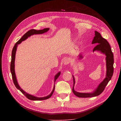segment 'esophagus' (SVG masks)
I'll return each mask as SVG.
<instances>
[{"label": "esophagus", "mask_w": 121, "mask_h": 121, "mask_svg": "<svg viewBox=\"0 0 121 121\" xmlns=\"http://www.w3.org/2000/svg\"><path fill=\"white\" fill-rule=\"evenodd\" d=\"M70 59L69 58H66L65 59V60H64V64L65 65H66L67 64H68L69 63H70Z\"/></svg>", "instance_id": "34e87169"}]
</instances>
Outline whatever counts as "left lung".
I'll use <instances>...</instances> for the list:
<instances>
[{
    "label": "left lung",
    "instance_id": "1",
    "mask_svg": "<svg viewBox=\"0 0 121 121\" xmlns=\"http://www.w3.org/2000/svg\"><path fill=\"white\" fill-rule=\"evenodd\" d=\"M96 43L97 45L94 48L93 52L95 51H99L101 53L105 54L106 56V74L105 78L98 85V87L95 91L91 93H81L75 91L74 86L75 80L74 76L73 78V87L72 91L73 93L77 97L79 98H89L93 97L100 94L104 91L105 87L109 81L111 80L113 73V55L112 51L111 46L108 41L104 38L102 37L100 34L95 31V36L92 42V44ZM79 58H83L81 55H79Z\"/></svg>",
    "mask_w": 121,
    "mask_h": 121
}]
</instances>
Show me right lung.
Segmentation results:
<instances>
[{
	"mask_svg": "<svg viewBox=\"0 0 121 121\" xmlns=\"http://www.w3.org/2000/svg\"><path fill=\"white\" fill-rule=\"evenodd\" d=\"M49 30V28H44L43 30H36L34 29H32L28 31H27L26 33H25L23 36L17 42L14 46L13 47V48L12 51V54H11V61L10 63V71L12 75V77L13 81V83L15 86V87L17 88V89L20 90L28 99L30 100H44L49 99L50 98L52 95H53L55 88V86L54 84V88L52 91L51 92V93L48 96L43 97H37L36 96H34L33 95H32L31 94H30L27 92H26L25 91H24L20 87V86H19L18 81H17L16 77V74H15V55H16V50L17 48V46H18V45L20 44L22 41H25L26 40L28 37H30L31 35H34V34H43V33L46 32ZM61 74L60 72H59L57 73L55 76V78H54V82H55L56 80L57 79V78L59 77Z\"/></svg>",
	"mask_w": 121,
	"mask_h": 121,
	"instance_id": "1",
	"label": "right lung"
}]
</instances>
